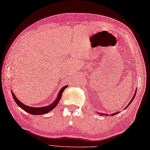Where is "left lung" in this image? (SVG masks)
Listing matches in <instances>:
<instances>
[{
  "mask_svg": "<svg viewBox=\"0 0 150 150\" xmlns=\"http://www.w3.org/2000/svg\"><path fill=\"white\" fill-rule=\"evenodd\" d=\"M136 92H135V94H134V97H133V98H132V99L131 100V101H130V102H129V104L127 105V106L126 107V108H125V109H126V108H127V107H128V106H129V104H131V103L132 102V101H133V100H134V98H135V96H136ZM118 114V112H116V113H114V114H112L111 115V116H114V115H116V114ZM100 114V116H102V115H103V114ZM104 115H105V116H107V115H108V114H104Z\"/></svg>",
  "mask_w": 150,
  "mask_h": 150,
  "instance_id": "obj_1",
  "label": "left lung"
}]
</instances>
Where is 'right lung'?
<instances>
[{
  "mask_svg": "<svg viewBox=\"0 0 150 150\" xmlns=\"http://www.w3.org/2000/svg\"><path fill=\"white\" fill-rule=\"evenodd\" d=\"M67 88V86H64L62 89L60 90V91L59 92V94L58 95V97L56 98V99L54 102L52 103L50 105H48V106H45V107H41V108H33V107H30V106H27V105H24L23 103L21 102L19 100L17 99L16 98L15 95L13 94V92H12V94H13V96L14 100V101L16 102V103L19 107H21L22 109L24 110V111H26V112L29 113L30 114H33V115H41V114H46V113L49 112L51 110H52L57 105L58 103L60 101L61 97H62V93L64 92L66 88Z\"/></svg>",
  "mask_w": 150,
  "mask_h": 150,
  "instance_id": "right-lung-1",
  "label": "right lung"
}]
</instances>
